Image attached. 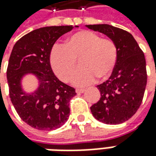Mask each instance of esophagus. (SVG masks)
Masks as SVG:
<instances>
[{"label": "esophagus", "instance_id": "1", "mask_svg": "<svg viewBox=\"0 0 156 156\" xmlns=\"http://www.w3.org/2000/svg\"><path fill=\"white\" fill-rule=\"evenodd\" d=\"M84 90H85L84 89H76V92L78 93V94H79V93H83Z\"/></svg>", "mask_w": 156, "mask_h": 156}]
</instances>
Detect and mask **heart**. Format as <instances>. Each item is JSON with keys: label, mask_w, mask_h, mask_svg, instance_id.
Instances as JSON below:
<instances>
[{"label": "heart", "mask_w": 156, "mask_h": 156, "mask_svg": "<svg viewBox=\"0 0 156 156\" xmlns=\"http://www.w3.org/2000/svg\"><path fill=\"white\" fill-rule=\"evenodd\" d=\"M118 57L115 42L101 38L89 30L79 31L68 38L65 46H54L50 53V64L54 73L64 82L73 78L77 61L81 66L73 78V83L83 86L107 78L112 73Z\"/></svg>", "instance_id": "b5f03b06"}]
</instances>
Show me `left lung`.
Wrapping results in <instances>:
<instances>
[{
	"mask_svg": "<svg viewBox=\"0 0 156 156\" xmlns=\"http://www.w3.org/2000/svg\"><path fill=\"white\" fill-rule=\"evenodd\" d=\"M115 41L118 57L108 80L98 85L101 98L90 107L94 117L107 124H119L136 114L147 84L146 60L142 50L129 32L110 25H88Z\"/></svg>",
	"mask_w": 156,
	"mask_h": 156,
	"instance_id": "1",
	"label": "left lung"
}]
</instances>
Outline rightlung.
<instances>
[{
  "instance_id": "obj_1",
  "label": "right lung",
  "mask_w": 156,
  "mask_h": 156,
  "mask_svg": "<svg viewBox=\"0 0 156 156\" xmlns=\"http://www.w3.org/2000/svg\"><path fill=\"white\" fill-rule=\"evenodd\" d=\"M73 26L46 27L35 29L15 43L7 69L9 97L20 117L40 130L61 127L70 115V100L75 89L57 78L50 65V53L57 40L73 30ZM35 74L40 87L34 94L21 90L20 79L26 73Z\"/></svg>"
}]
</instances>
